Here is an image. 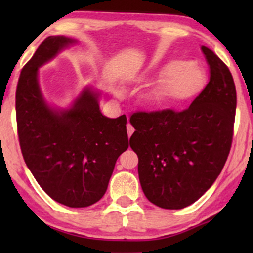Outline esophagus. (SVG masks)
Listing matches in <instances>:
<instances>
[{
	"label": "esophagus",
	"mask_w": 253,
	"mask_h": 253,
	"mask_svg": "<svg viewBox=\"0 0 253 253\" xmlns=\"http://www.w3.org/2000/svg\"><path fill=\"white\" fill-rule=\"evenodd\" d=\"M126 131H127V136H129V138L131 137V134L133 133V131H134V127L131 126L130 123H127V126H126Z\"/></svg>",
	"instance_id": "1"
}]
</instances>
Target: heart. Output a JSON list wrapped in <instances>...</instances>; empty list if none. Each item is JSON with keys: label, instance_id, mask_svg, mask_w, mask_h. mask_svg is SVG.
I'll return each mask as SVG.
<instances>
[{"label": "heart", "instance_id": "obj_1", "mask_svg": "<svg viewBox=\"0 0 253 253\" xmlns=\"http://www.w3.org/2000/svg\"><path fill=\"white\" fill-rule=\"evenodd\" d=\"M161 82L150 94L155 106H172L193 98L205 85V74L199 67L183 60H174L161 71Z\"/></svg>", "mask_w": 253, "mask_h": 253}]
</instances>
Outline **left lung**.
I'll use <instances>...</instances> for the list:
<instances>
[{
    "mask_svg": "<svg viewBox=\"0 0 253 253\" xmlns=\"http://www.w3.org/2000/svg\"><path fill=\"white\" fill-rule=\"evenodd\" d=\"M210 82L189 108L136 112L130 147L146 198L161 209L181 210L198 200L220 175L234 136L236 87L224 62L202 46Z\"/></svg>",
    "mask_w": 253,
    "mask_h": 253,
    "instance_id": "8db88e82",
    "label": "left lung"
}]
</instances>
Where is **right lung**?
Masks as SVG:
<instances>
[{
  "label": "right lung",
  "mask_w": 253,
  "mask_h": 253,
  "mask_svg": "<svg viewBox=\"0 0 253 253\" xmlns=\"http://www.w3.org/2000/svg\"><path fill=\"white\" fill-rule=\"evenodd\" d=\"M76 40L48 37L24 65L16 89V119L24 161L50 198L87 207L105 195L117 158L129 147L126 117L103 116L98 94L85 89L70 109L44 102L38 68Z\"/></svg>",
  "instance_id": "add662e5"
}]
</instances>
